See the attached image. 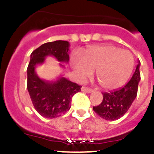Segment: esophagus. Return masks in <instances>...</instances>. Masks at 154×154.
<instances>
[{
	"label": "esophagus",
	"mask_w": 154,
	"mask_h": 154,
	"mask_svg": "<svg viewBox=\"0 0 154 154\" xmlns=\"http://www.w3.org/2000/svg\"><path fill=\"white\" fill-rule=\"evenodd\" d=\"M81 89L82 92H87V93H91V92H93V90H92V89H90V88H88V87H85V86L82 87Z\"/></svg>",
	"instance_id": "1"
}]
</instances>
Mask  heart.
Here are the masks:
<instances>
[{"mask_svg":"<svg viewBox=\"0 0 154 154\" xmlns=\"http://www.w3.org/2000/svg\"><path fill=\"white\" fill-rule=\"evenodd\" d=\"M75 73L84 80L96 71L99 83L103 89L112 90L122 86L130 78L134 66L131 53L112 45L92 47L83 53L82 58L73 60Z\"/></svg>","mask_w":154,"mask_h":154,"instance_id":"1","label":"heart"}]
</instances>
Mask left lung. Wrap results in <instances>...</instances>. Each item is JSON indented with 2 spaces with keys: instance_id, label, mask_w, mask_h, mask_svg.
<instances>
[{
  "instance_id": "obj_1",
  "label": "left lung",
  "mask_w": 154,
  "mask_h": 154,
  "mask_svg": "<svg viewBox=\"0 0 154 154\" xmlns=\"http://www.w3.org/2000/svg\"><path fill=\"white\" fill-rule=\"evenodd\" d=\"M140 62L139 61L136 70L128 83L112 92H103V99L99 106H93L98 116L106 120L113 121L121 118L128 111L136 99L140 80Z\"/></svg>"
}]
</instances>
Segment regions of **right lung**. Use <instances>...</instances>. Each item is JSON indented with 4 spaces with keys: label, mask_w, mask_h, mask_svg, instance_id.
Instances as JSON below:
<instances>
[{
    "label": "right lung",
    "mask_w": 154,
    "mask_h": 154,
    "mask_svg": "<svg viewBox=\"0 0 154 154\" xmlns=\"http://www.w3.org/2000/svg\"><path fill=\"white\" fill-rule=\"evenodd\" d=\"M69 43L67 41L47 42L32 51L28 64L27 88L36 111L43 117L53 119L63 115L71 107L72 98L81 91V85L59 77L56 81L42 79L35 72L38 65L44 63L47 56H53L62 63L69 60ZM64 67L62 64H60Z\"/></svg>",
    "instance_id": "add662e5"
}]
</instances>
